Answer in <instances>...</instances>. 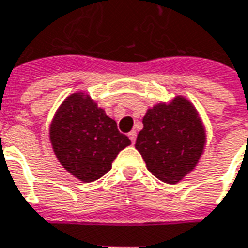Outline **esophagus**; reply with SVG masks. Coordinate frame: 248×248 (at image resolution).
<instances>
[{
    "mask_svg": "<svg viewBox=\"0 0 248 248\" xmlns=\"http://www.w3.org/2000/svg\"><path fill=\"white\" fill-rule=\"evenodd\" d=\"M129 138H130V141H131V143H134L137 140V133L133 130V131H130L129 133Z\"/></svg>",
    "mask_w": 248,
    "mask_h": 248,
    "instance_id": "34e87169",
    "label": "esophagus"
}]
</instances>
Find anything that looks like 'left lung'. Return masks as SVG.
Listing matches in <instances>:
<instances>
[{
  "label": "left lung",
  "mask_w": 248,
  "mask_h": 248,
  "mask_svg": "<svg viewBox=\"0 0 248 248\" xmlns=\"http://www.w3.org/2000/svg\"><path fill=\"white\" fill-rule=\"evenodd\" d=\"M136 149L149 172L169 184H176L192 172L202 157L205 131L196 108L183 96L170 103L149 108Z\"/></svg>",
  "instance_id": "left-lung-1"
}]
</instances>
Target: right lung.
Returning a JSON list of instances; mask_svg holds the SVG:
<instances>
[{
	"mask_svg": "<svg viewBox=\"0 0 248 248\" xmlns=\"http://www.w3.org/2000/svg\"><path fill=\"white\" fill-rule=\"evenodd\" d=\"M49 138L59 162L84 183L105 176L119 152L131 143L117 122L83 93L70 95L59 107Z\"/></svg>",
	"mask_w": 248,
	"mask_h": 248,
	"instance_id": "obj_1",
	"label": "right lung"
}]
</instances>
